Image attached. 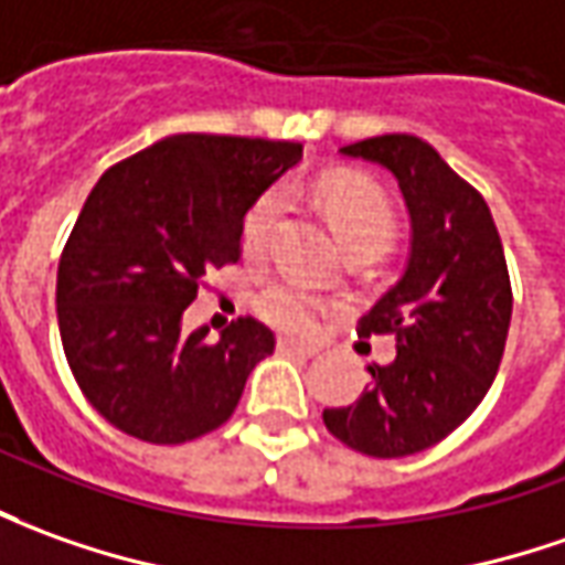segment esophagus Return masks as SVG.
Instances as JSON below:
<instances>
[{"instance_id":"esophagus-1","label":"esophagus","mask_w":565,"mask_h":565,"mask_svg":"<svg viewBox=\"0 0 565 565\" xmlns=\"http://www.w3.org/2000/svg\"><path fill=\"white\" fill-rule=\"evenodd\" d=\"M276 350H279V353H298V356H317V353H320V344H307V341H295V338H279V341H276Z\"/></svg>"}]
</instances>
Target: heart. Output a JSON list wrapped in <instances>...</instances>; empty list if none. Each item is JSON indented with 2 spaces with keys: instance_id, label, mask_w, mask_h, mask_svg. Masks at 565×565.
<instances>
[{
  "instance_id": "obj_1",
  "label": "heart",
  "mask_w": 565,
  "mask_h": 565,
  "mask_svg": "<svg viewBox=\"0 0 565 565\" xmlns=\"http://www.w3.org/2000/svg\"><path fill=\"white\" fill-rule=\"evenodd\" d=\"M317 200L326 209V217L344 248H375L381 255L394 239V205L379 186L365 184L350 174H329L317 184ZM282 209H286V193L279 186L260 193L258 200L248 205L243 217V248L248 255H260L270 245ZM255 310L260 320L270 322L274 329L310 332L326 310V301L301 279L279 276L267 286H260L255 295Z\"/></svg>"
}]
</instances>
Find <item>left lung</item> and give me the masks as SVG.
Masks as SVG:
<instances>
[{"label": "left lung", "mask_w": 565, "mask_h": 565, "mask_svg": "<svg viewBox=\"0 0 565 565\" xmlns=\"http://www.w3.org/2000/svg\"><path fill=\"white\" fill-rule=\"evenodd\" d=\"M399 181L412 217L403 279L356 332L394 334L396 360L369 365L375 384L322 422L344 446L403 458L437 446L483 403L504 356L513 291L486 200L415 135H381L341 147Z\"/></svg>", "instance_id": "1"}]
</instances>
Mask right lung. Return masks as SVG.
I'll return each mask as SVG.
<instances>
[{
  "instance_id": "add662e5",
  "label": "right lung",
  "mask_w": 565,
  "mask_h": 565,
  "mask_svg": "<svg viewBox=\"0 0 565 565\" xmlns=\"http://www.w3.org/2000/svg\"><path fill=\"white\" fill-rule=\"evenodd\" d=\"M301 159V143L174 135L100 174L57 264V326L85 399L153 446L227 422L276 348L255 317L217 341L181 332L212 267L243 255L248 205Z\"/></svg>"
}]
</instances>
